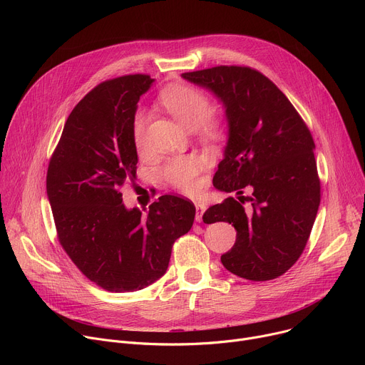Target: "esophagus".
Returning <instances> with one entry per match:
<instances>
[{"mask_svg":"<svg viewBox=\"0 0 365 365\" xmlns=\"http://www.w3.org/2000/svg\"><path fill=\"white\" fill-rule=\"evenodd\" d=\"M195 206H196V217H195V220H196V222H200L202 221V215H203V212L206 210V205L202 203V202H195Z\"/></svg>","mask_w":365,"mask_h":365,"instance_id":"34e87169","label":"esophagus"}]
</instances>
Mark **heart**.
Wrapping results in <instances>:
<instances>
[{"instance_id": "obj_1", "label": "heart", "mask_w": 365, "mask_h": 365, "mask_svg": "<svg viewBox=\"0 0 365 365\" xmlns=\"http://www.w3.org/2000/svg\"><path fill=\"white\" fill-rule=\"evenodd\" d=\"M160 102L178 123L186 128H195L202 140L212 143L221 138L222 118L210 111V99L200 89L183 83L172 85L160 92ZM145 125V114L137 111L133 120V140L138 150L144 147ZM202 169L203 163L196 155L175 158L162 168V176L173 187L192 193L197 189V176Z\"/></svg>"}]
</instances>
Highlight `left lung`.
Masks as SVG:
<instances>
[{
    "instance_id": "1",
    "label": "left lung",
    "mask_w": 365,
    "mask_h": 365,
    "mask_svg": "<svg viewBox=\"0 0 365 365\" xmlns=\"http://www.w3.org/2000/svg\"><path fill=\"white\" fill-rule=\"evenodd\" d=\"M222 102L228 143L214 186L251 197H227L203 214V222H230L234 247L221 255L232 274L266 282L284 274L303 252L321 203L312 134L286 95L262 72L215 66L182 73ZM250 200L248 208L243 199Z\"/></svg>"
}]
</instances>
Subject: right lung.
<instances>
[{"label": "right lung", "mask_w": 365, "mask_h": 365, "mask_svg": "<svg viewBox=\"0 0 365 365\" xmlns=\"http://www.w3.org/2000/svg\"><path fill=\"white\" fill-rule=\"evenodd\" d=\"M153 82L137 73L95 86L68 117L47 169L61 245L91 282L115 293L159 280L196 212L190 200L175 195L153 202L147 215L123 202L120 187L135 180L137 172V102Z\"/></svg>", "instance_id": "add662e5"}]
</instances>
